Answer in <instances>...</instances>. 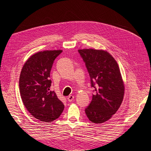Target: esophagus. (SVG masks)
I'll return each mask as SVG.
<instances>
[{
    "instance_id": "esophagus-1",
    "label": "esophagus",
    "mask_w": 151,
    "mask_h": 151,
    "mask_svg": "<svg viewBox=\"0 0 151 151\" xmlns=\"http://www.w3.org/2000/svg\"><path fill=\"white\" fill-rule=\"evenodd\" d=\"M74 99V96H72V95H70V96H68L67 97V100L69 102H71V101H73V99Z\"/></svg>"
}]
</instances>
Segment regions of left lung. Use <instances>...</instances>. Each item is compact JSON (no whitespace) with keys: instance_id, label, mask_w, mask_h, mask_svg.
<instances>
[{"instance_id":"1","label":"left lung","mask_w":151,"mask_h":151,"mask_svg":"<svg viewBox=\"0 0 151 151\" xmlns=\"http://www.w3.org/2000/svg\"><path fill=\"white\" fill-rule=\"evenodd\" d=\"M78 52L94 92L85 113L93 123H104L117 111L123 99L124 84L119 67L115 58L104 50L83 49Z\"/></svg>"}]
</instances>
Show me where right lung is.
Instances as JSON below:
<instances>
[{"label": "right lung", "mask_w": 151, "mask_h": 151, "mask_svg": "<svg viewBox=\"0 0 151 151\" xmlns=\"http://www.w3.org/2000/svg\"><path fill=\"white\" fill-rule=\"evenodd\" d=\"M62 50H47L30 57L22 68L19 91L28 111L36 119L51 122L60 116L64 105L50 90V71Z\"/></svg>", "instance_id": "add662e5"}]
</instances>
